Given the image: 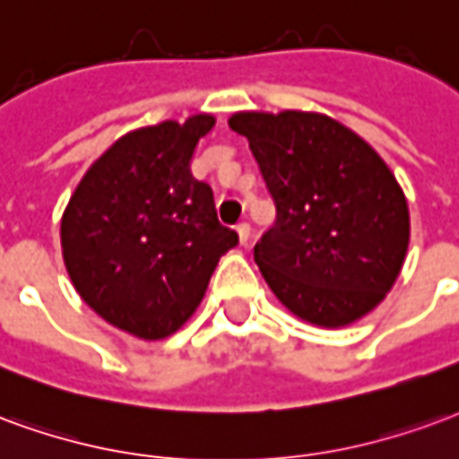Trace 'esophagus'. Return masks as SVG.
<instances>
[{
    "label": "esophagus",
    "mask_w": 459,
    "mask_h": 459,
    "mask_svg": "<svg viewBox=\"0 0 459 459\" xmlns=\"http://www.w3.org/2000/svg\"><path fill=\"white\" fill-rule=\"evenodd\" d=\"M237 234H239V242L247 244L249 242V237H252V225H249V222H239V225H237Z\"/></svg>",
    "instance_id": "esophagus-1"
}]
</instances>
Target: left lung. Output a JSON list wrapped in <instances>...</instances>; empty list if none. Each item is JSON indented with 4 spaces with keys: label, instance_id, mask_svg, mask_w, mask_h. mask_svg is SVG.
I'll use <instances>...</instances> for the list:
<instances>
[{
    "label": "left lung",
    "instance_id": "1",
    "mask_svg": "<svg viewBox=\"0 0 459 459\" xmlns=\"http://www.w3.org/2000/svg\"><path fill=\"white\" fill-rule=\"evenodd\" d=\"M276 205L254 262L290 313L323 327L367 316L389 293L408 249V205L369 143L313 112H242Z\"/></svg>",
    "mask_w": 459,
    "mask_h": 459
}]
</instances>
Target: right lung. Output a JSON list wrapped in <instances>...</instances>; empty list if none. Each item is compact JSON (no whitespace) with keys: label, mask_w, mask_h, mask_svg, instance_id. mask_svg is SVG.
I'll return each mask as SVG.
<instances>
[{"label":"right lung","mask_w":459,"mask_h":459,"mask_svg":"<svg viewBox=\"0 0 459 459\" xmlns=\"http://www.w3.org/2000/svg\"><path fill=\"white\" fill-rule=\"evenodd\" d=\"M210 115L122 136L92 163L60 222L73 286L97 316L143 340L176 333L203 300L220 256L239 242L212 188L190 173Z\"/></svg>","instance_id":"add662e5"}]
</instances>
